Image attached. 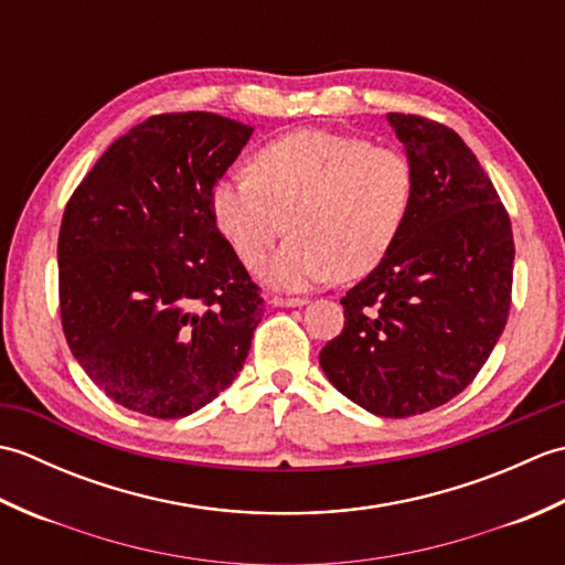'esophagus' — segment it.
<instances>
[{
	"label": "esophagus",
	"instance_id": "1",
	"mask_svg": "<svg viewBox=\"0 0 565 565\" xmlns=\"http://www.w3.org/2000/svg\"><path fill=\"white\" fill-rule=\"evenodd\" d=\"M308 301L306 298H286V296H274L271 298V306H279V308H301Z\"/></svg>",
	"mask_w": 565,
	"mask_h": 565
}]
</instances>
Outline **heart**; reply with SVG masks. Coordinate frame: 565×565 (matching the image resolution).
Masks as SVG:
<instances>
[{"label": "heart", "mask_w": 565, "mask_h": 565, "mask_svg": "<svg viewBox=\"0 0 565 565\" xmlns=\"http://www.w3.org/2000/svg\"><path fill=\"white\" fill-rule=\"evenodd\" d=\"M415 201V167L398 148L301 128L252 154L249 177H225L211 191L215 227L247 267L294 233L264 264V281L308 289L338 276L374 271L398 243Z\"/></svg>", "instance_id": "1"}]
</instances>
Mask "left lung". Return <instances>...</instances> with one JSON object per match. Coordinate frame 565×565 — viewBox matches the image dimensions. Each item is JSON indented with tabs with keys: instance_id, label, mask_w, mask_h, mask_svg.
<instances>
[{
	"instance_id": "obj_1",
	"label": "left lung",
	"mask_w": 565,
	"mask_h": 565,
	"mask_svg": "<svg viewBox=\"0 0 565 565\" xmlns=\"http://www.w3.org/2000/svg\"><path fill=\"white\" fill-rule=\"evenodd\" d=\"M415 167L398 243L342 298L344 330L320 352L328 381L379 417L449 403L476 379L510 313V215L451 128L388 114Z\"/></svg>"
}]
</instances>
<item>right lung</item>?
<instances>
[{
	"label": "right lung",
	"mask_w": 565,
	"mask_h": 565,
	"mask_svg": "<svg viewBox=\"0 0 565 565\" xmlns=\"http://www.w3.org/2000/svg\"><path fill=\"white\" fill-rule=\"evenodd\" d=\"M252 130L206 111L150 116L111 142L67 203L65 340L128 411L186 417L245 364L264 303L215 227L211 191Z\"/></svg>",
	"instance_id": "add662e5"
}]
</instances>
